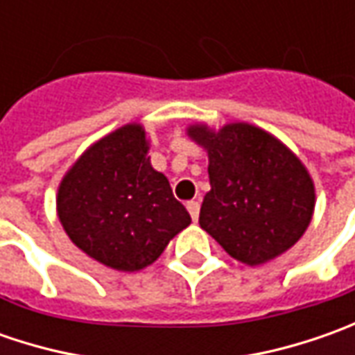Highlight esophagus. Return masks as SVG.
Returning <instances> with one entry per match:
<instances>
[{
    "mask_svg": "<svg viewBox=\"0 0 355 355\" xmlns=\"http://www.w3.org/2000/svg\"><path fill=\"white\" fill-rule=\"evenodd\" d=\"M187 211H189V215H191V219H193V221H198V217H199V201H196V199L187 201Z\"/></svg>",
    "mask_w": 355,
    "mask_h": 355,
    "instance_id": "obj_1",
    "label": "esophagus"
}]
</instances>
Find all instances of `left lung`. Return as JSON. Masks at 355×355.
Instances as JSON below:
<instances>
[{"label":"left lung","instance_id":"8db88e82","mask_svg":"<svg viewBox=\"0 0 355 355\" xmlns=\"http://www.w3.org/2000/svg\"><path fill=\"white\" fill-rule=\"evenodd\" d=\"M209 157L199 225L235 261L257 266L286 252L312 221L316 189L306 166L270 132L249 122L219 130L189 124Z\"/></svg>","mask_w":355,"mask_h":355}]
</instances>
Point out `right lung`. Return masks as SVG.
Segmentation results:
<instances>
[{
    "label": "right lung",
    "mask_w": 355,
    "mask_h": 355,
    "mask_svg": "<svg viewBox=\"0 0 355 355\" xmlns=\"http://www.w3.org/2000/svg\"><path fill=\"white\" fill-rule=\"evenodd\" d=\"M148 150L142 124H124L89 146L57 191V215L69 239L122 272L152 265L191 223L168 178L152 168Z\"/></svg>",
    "instance_id": "obj_1"
}]
</instances>
